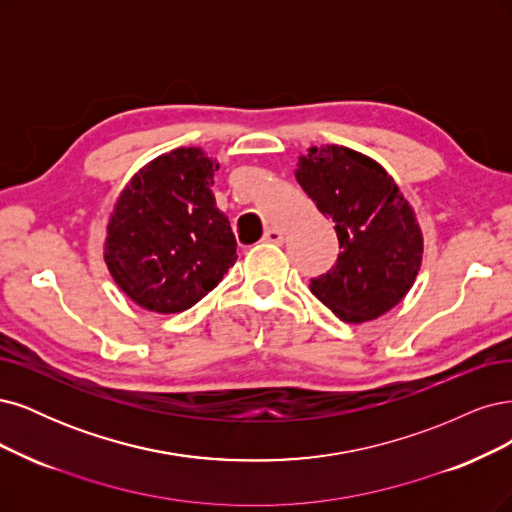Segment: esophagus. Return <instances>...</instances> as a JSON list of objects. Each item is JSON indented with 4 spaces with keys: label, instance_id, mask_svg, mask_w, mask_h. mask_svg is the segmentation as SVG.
<instances>
[{
    "label": "esophagus",
    "instance_id": "1",
    "mask_svg": "<svg viewBox=\"0 0 512 512\" xmlns=\"http://www.w3.org/2000/svg\"><path fill=\"white\" fill-rule=\"evenodd\" d=\"M263 240L270 242V244H283V242H285L283 229H278V227H268V229H266V234H263Z\"/></svg>",
    "mask_w": 512,
    "mask_h": 512
}]
</instances>
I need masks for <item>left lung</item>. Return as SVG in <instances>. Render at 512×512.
<instances>
[{"label":"left lung","mask_w":512,"mask_h":512,"mask_svg":"<svg viewBox=\"0 0 512 512\" xmlns=\"http://www.w3.org/2000/svg\"><path fill=\"white\" fill-rule=\"evenodd\" d=\"M295 180L336 223L342 249L332 270L310 280V291L344 323L383 317L421 270L415 208L381 163L349 146H310L298 157Z\"/></svg>","instance_id":"1"}]
</instances>
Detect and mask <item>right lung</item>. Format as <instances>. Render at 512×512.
Wrapping results in <instances>:
<instances>
[{
  "instance_id": "obj_1",
  "label": "right lung",
  "mask_w": 512,
  "mask_h": 512,
  "mask_svg": "<svg viewBox=\"0 0 512 512\" xmlns=\"http://www.w3.org/2000/svg\"><path fill=\"white\" fill-rule=\"evenodd\" d=\"M219 161L180 146L148 161L117 197L104 261L138 306L172 315L200 302L234 266L236 238L210 187Z\"/></svg>"
}]
</instances>
